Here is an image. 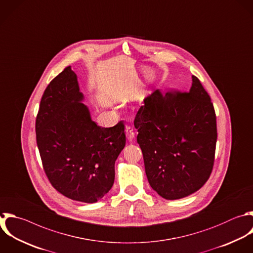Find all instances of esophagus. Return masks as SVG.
I'll return each mask as SVG.
<instances>
[{
    "instance_id": "esophagus-1",
    "label": "esophagus",
    "mask_w": 253,
    "mask_h": 253,
    "mask_svg": "<svg viewBox=\"0 0 253 253\" xmlns=\"http://www.w3.org/2000/svg\"><path fill=\"white\" fill-rule=\"evenodd\" d=\"M126 137L129 141H132L134 136H135V131L133 130V127L130 126H127L126 127Z\"/></svg>"
}]
</instances>
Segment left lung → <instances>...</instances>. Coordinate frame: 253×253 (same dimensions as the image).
<instances>
[{"instance_id":"obj_1","label":"left lung","mask_w":253,"mask_h":253,"mask_svg":"<svg viewBox=\"0 0 253 253\" xmlns=\"http://www.w3.org/2000/svg\"><path fill=\"white\" fill-rule=\"evenodd\" d=\"M188 92L154 91L134 126L151 188L166 200L198 191L210 178L216 143L213 105L196 76Z\"/></svg>"}]
</instances>
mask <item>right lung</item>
<instances>
[{"label":"right lung","mask_w":253,"mask_h":253,"mask_svg":"<svg viewBox=\"0 0 253 253\" xmlns=\"http://www.w3.org/2000/svg\"><path fill=\"white\" fill-rule=\"evenodd\" d=\"M76 74L66 67L46 87L36 121L44 172L63 196L96 203L112 188L115 162L126 145L125 125L102 127L82 102Z\"/></svg>","instance_id":"add662e5"}]
</instances>
